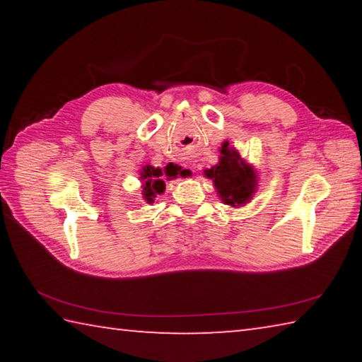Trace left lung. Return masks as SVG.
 <instances>
[{
    "instance_id": "1",
    "label": "left lung",
    "mask_w": 362,
    "mask_h": 362,
    "mask_svg": "<svg viewBox=\"0 0 362 362\" xmlns=\"http://www.w3.org/2000/svg\"><path fill=\"white\" fill-rule=\"evenodd\" d=\"M218 151V163L206 169L204 175L214 182L220 201L238 209L252 199L259 187V177L252 164L241 158L240 151L228 140H225Z\"/></svg>"
}]
</instances>
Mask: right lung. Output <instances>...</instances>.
Wrapping results in <instances>:
<instances>
[{
	"mask_svg": "<svg viewBox=\"0 0 362 362\" xmlns=\"http://www.w3.org/2000/svg\"><path fill=\"white\" fill-rule=\"evenodd\" d=\"M177 175L187 177L188 170L182 169L180 166L177 168V164L173 166V163H170V166L168 164L164 169L146 164V166H144L142 170H140V180H142V198L148 204L155 203L156 196L163 194L164 189H166V180L177 179Z\"/></svg>",
	"mask_w": 362,
	"mask_h": 362,
	"instance_id": "add662e5",
	"label": "right lung"
}]
</instances>
